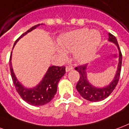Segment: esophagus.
<instances>
[{
    "instance_id": "esophagus-1",
    "label": "esophagus",
    "mask_w": 129,
    "mask_h": 129,
    "mask_svg": "<svg viewBox=\"0 0 129 129\" xmlns=\"http://www.w3.org/2000/svg\"><path fill=\"white\" fill-rule=\"evenodd\" d=\"M73 69H74V67L71 65H69L66 67V71H67V72H69V71H71V70H73Z\"/></svg>"
}]
</instances>
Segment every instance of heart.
Returning <instances> with one entry per match:
<instances>
[{
  "label": "heart",
  "instance_id": "b5f03b06",
  "mask_svg": "<svg viewBox=\"0 0 129 129\" xmlns=\"http://www.w3.org/2000/svg\"><path fill=\"white\" fill-rule=\"evenodd\" d=\"M100 41L101 36L98 31L80 29L62 36L58 40V44L64 51L67 53L74 52L76 61L84 64L88 62L93 57ZM58 51L62 58H65V53L63 51L60 50Z\"/></svg>",
  "mask_w": 129,
  "mask_h": 129
}]
</instances>
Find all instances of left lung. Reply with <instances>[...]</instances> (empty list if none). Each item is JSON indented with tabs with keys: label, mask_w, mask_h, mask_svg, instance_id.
I'll use <instances>...</instances> for the list:
<instances>
[{
	"label": "left lung",
	"mask_w": 129,
	"mask_h": 129,
	"mask_svg": "<svg viewBox=\"0 0 129 129\" xmlns=\"http://www.w3.org/2000/svg\"><path fill=\"white\" fill-rule=\"evenodd\" d=\"M109 41L112 42L117 46L119 50V62L117 65V70L115 78L111 83L108 86H104L103 88H98L93 86L87 80L86 75V67L87 64L78 66L75 69L80 74V79L76 84V89L78 90L79 93L83 98L91 102H99L102 101L107 97L109 96L113 91L114 90L115 86H117L121 72V67H122V55L120 51V47L117 43L116 38L111 34L109 33Z\"/></svg>",
	"instance_id": "1"
}]
</instances>
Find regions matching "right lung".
<instances>
[{"label": "right lung", "mask_w": 129, "mask_h": 129, "mask_svg": "<svg viewBox=\"0 0 129 129\" xmlns=\"http://www.w3.org/2000/svg\"><path fill=\"white\" fill-rule=\"evenodd\" d=\"M40 25H36L27 30L26 32L22 34L14 43H16L24 36L27 33L36 29ZM12 53L9 59V68L12 75V78L14 84L16 91L18 93L20 96L22 98L23 100L27 102L28 104L33 106H42L45 104H47L54 98V95L57 91L58 82L60 81L61 78L65 74V67H58V66H51L48 69V71L44 76L39 84L36 87L32 89H27L20 83L15 76L12 66Z\"/></svg>", "instance_id": "right-lung-1"}]
</instances>
